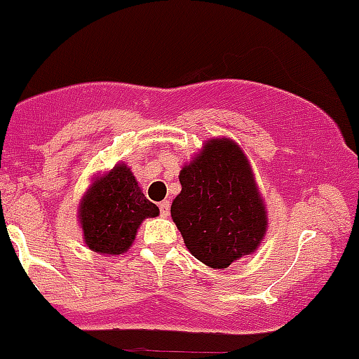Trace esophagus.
Wrapping results in <instances>:
<instances>
[{
  "mask_svg": "<svg viewBox=\"0 0 359 359\" xmlns=\"http://www.w3.org/2000/svg\"><path fill=\"white\" fill-rule=\"evenodd\" d=\"M159 210H161L163 217H168V215H170V201L168 200L161 201V203H159Z\"/></svg>",
  "mask_w": 359,
  "mask_h": 359,
  "instance_id": "obj_1",
  "label": "esophagus"
}]
</instances>
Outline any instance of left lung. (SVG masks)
Returning <instances> with one entry per match:
<instances>
[{
    "mask_svg": "<svg viewBox=\"0 0 359 359\" xmlns=\"http://www.w3.org/2000/svg\"><path fill=\"white\" fill-rule=\"evenodd\" d=\"M172 219L196 259L226 268L252 254L268 219L249 159L231 138H212L180 170Z\"/></svg>",
    "mask_w": 359,
    "mask_h": 359,
    "instance_id": "8db88e82",
    "label": "left lung"
}]
</instances>
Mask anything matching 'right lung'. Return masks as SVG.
Instances as JSON below:
<instances>
[{
    "mask_svg": "<svg viewBox=\"0 0 359 359\" xmlns=\"http://www.w3.org/2000/svg\"><path fill=\"white\" fill-rule=\"evenodd\" d=\"M156 215L159 208L145 198L124 163L96 177L79 207L83 242L91 250L107 256L126 252L142 221Z\"/></svg>",
    "mask_w": 359,
    "mask_h": 359,
    "instance_id": "1",
    "label": "right lung"
}]
</instances>
